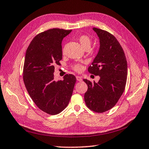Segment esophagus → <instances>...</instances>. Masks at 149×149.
Instances as JSON below:
<instances>
[{
  "instance_id": "esophagus-1",
  "label": "esophagus",
  "mask_w": 149,
  "mask_h": 149,
  "mask_svg": "<svg viewBox=\"0 0 149 149\" xmlns=\"http://www.w3.org/2000/svg\"><path fill=\"white\" fill-rule=\"evenodd\" d=\"M76 79H77V80L79 82L82 81V78L81 77H80V76H76Z\"/></svg>"
}]
</instances>
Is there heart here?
Here are the masks:
<instances>
[{
  "instance_id": "1",
  "label": "heart",
  "mask_w": 149,
  "mask_h": 149,
  "mask_svg": "<svg viewBox=\"0 0 149 149\" xmlns=\"http://www.w3.org/2000/svg\"><path fill=\"white\" fill-rule=\"evenodd\" d=\"M80 44L81 45L82 47L85 49L87 48H90L91 45V38L87 36L83 35L80 36L78 39ZM74 69L77 72L82 71L83 69V66L80 64H77L74 67Z\"/></svg>"
}]
</instances>
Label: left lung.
Instances as JSON below:
<instances>
[{
	"mask_svg": "<svg viewBox=\"0 0 149 149\" xmlns=\"http://www.w3.org/2000/svg\"><path fill=\"white\" fill-rule=\"evenodd\" d=\"M99 39L100 47L88 71L99 75L96 83L84 79L88 86L84 100L88 109L102 113L117 104L124 91L127 82V63L119 42L111 33L93 27Z\"/></svg>",
	"mask_w": 149,
	"mask_h": 149,
	"instance_id": "1",
	"label": "left lung"
}]
</instances>
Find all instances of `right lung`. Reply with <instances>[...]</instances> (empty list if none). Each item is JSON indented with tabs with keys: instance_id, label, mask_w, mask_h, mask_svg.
Wrapping results in <instances>:
<instances>
[{
	"instance_id": "1",
	"label": "right lung",
	"mask_w": 149,
	"mask_h": 149,
	"mask_svg": "<svg viewBox=\"0 0 149 149\" xmlns=\"http://www.w3.org/2000/svg\"><path fill=\"white\" fill-rule=\"evenodd\" d=\"M72 30L52 29L36 36L26 50L23 69L24 84L33 102L44 112L56 115L69 103L76 78L66 74L54 80L55 65L62 58V41Z\"/></svg>"
}]
</instances>
